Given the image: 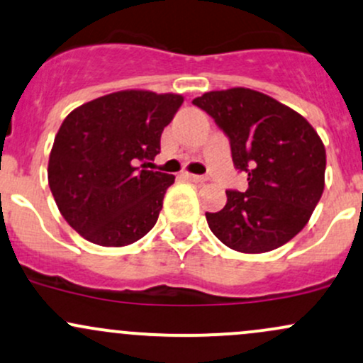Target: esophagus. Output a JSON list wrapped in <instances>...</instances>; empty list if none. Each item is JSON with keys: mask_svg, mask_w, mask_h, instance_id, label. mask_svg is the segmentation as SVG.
I'll list each match as a JSON object with an SVG mask.
<instances>
[{"mask_svg": "<svg viewBox=\"0 0 363 363\" xmlns=\"http://www.w3.org/2000/svg\"><path fill=\"white\" fill-rule=\"evenodd\" d=\"M184 179H188L191 182H205L206 177L205 175H196V174H189V172H184Z\"/></svg>", "mask_w": 363, "mask_h": 363, "instance_id": "34e87169", "label": "esophagus"}]
</instances>
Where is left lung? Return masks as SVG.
I'll return each instance as SVG.
<instances>
[{
	"mask_svg": "<svg viewBox=\"0 0 363 363\" xmlns=\"http://www.w3.org/2000/svg\"><path fill=\"white\" fill-rule=\"evenodd\" d=\"M229 138L234 167L248 189L225 191L220 212H206L210 230L241 253H265L293 240L324 191L325 148L298 111L248 87L210 91L193 99Z\"/></svg>",
	"mask_w": 363,
	"mask_h": 363,
	"instance_id": "left-lung-1",
	"label": "left lung"
}]
</instances>
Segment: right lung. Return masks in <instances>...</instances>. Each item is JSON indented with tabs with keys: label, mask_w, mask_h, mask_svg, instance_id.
<instances>
[{
	"label": "right lung",
	"mask_w": 363,
	"mask_h": 363,
	"mask_svg": "<svg viewBox=\"0 0 363 363\" xmlns=\"http://www.w3.org/2000/svg\"><path fill=\"white\" fill-rule=\"evenodd\" d=\"M181 94L129 89L70 111L48 163V182L72 229L99 246H127L157 224L174 175L146 163L160 153L163 129Z\"/></svg>",
	"instance_id": "obj_1"
}]
</instances>
